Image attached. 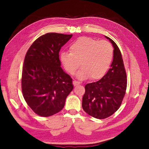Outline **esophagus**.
Listing matches in <instances>:
<instances>
[{
    "label": "esophagus",
    "instance_id": "esophagus-1",
    "mask_svg": "<svg viewBox=\"0 0 149 149\" xmlns=\"http://www.w3.org/2000/svg\"><path fill=\"white\" fill-rule=\"evenodd\" d=\"M73 85L74 86H78L80 84V83L77 81H73Z\"/></svg>",
    "mask_w": 149,
    "mask_h": 149
}]
</instances>
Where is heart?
<instances>
[{"mask_svg": "<svg viewBox=\"0 0 149 149\" xmlns=\"http://www.w3.org/2000/svg\"><path fill=\"white\" fill-rule=\"evenodd\" d=\"M70 52L60 53L61 65L68 73L73 74L81 62L82 68L76 74L80 80L102 78L113 58V49L110 43L88 37H81L74 40L70 45Z\"/></svg>", "mask_w": 149, "mask_h": 149, "instance_id": "obj_1", "label": "heart"}]
</instances>
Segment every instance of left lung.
<instances>
[{
  "label": "left lung",
  "instance_id": "8db88e82",
  "mask_svg": "<svg viewBox=\"0 0 149 149\" xmlns=\"http://www.w3.org/2000/svg\"><path fill=\"white\" fill-rule=\"evenodd\" d=\"M105 37L114 47L111 68L100 80L85 86L82 102L83 110L99 119L107 118L119 109L127 88V76L120 49L113 40Z\"/></svg>",
  "mask_w": 149,
  "mask_h": 149
}]
</instances>
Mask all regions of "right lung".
I'll return each instance as SVG.
<instances>
[{"instance_id":"right-lung-1","label":"right lung","mask_w":149,"mask_h":149,"mask_svg":"<svg viewBox=\"0 0 149 149\" xmlns=\"http://www.w3.org/2000/svg\"><path fill=\"white\" fill-rule=\"evenodd\" d=\"M73 35L48 33L31 45L25 57L22 91L34 112L48 117L63 108L73 89L72 78L61 67L59 52Z\"/></svg>"}]
</instances>
